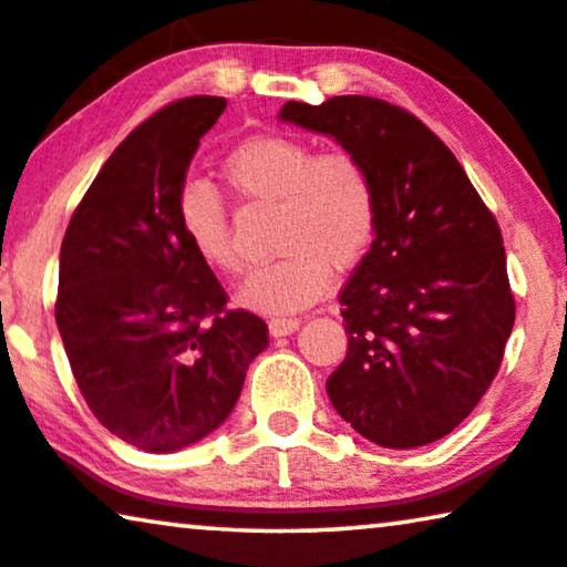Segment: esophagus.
Segmentation results:
<instances>
[{
	"instance_id": "1",
	"label": "esophagus",
	"mask_w": 567,
	"mask_h": 567,
	"mask_svg": "<svg viewBox=\"0 0 567 567\" xmlns=\"http://www.w3.org/2000/svg\"><path fill=\"white\" fill-rule=\"evenodd\" d=\"M298 326H300L298 318H272V321H269V333H272L275 339L290 337V333L298 331Z\"/></svg>"
}]
</instances>
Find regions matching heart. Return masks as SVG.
Masks as SVG:
<instances>
[{"label":"heart","instance_id":"1","mask_svg":"<svg viewBox=\"0 0 567 567\" xmlns=\"http://www.w3.org/2000/svg\"><path fill=\"white\" fill-rule=\"evenodd\" d=\"M223 177L254 203L280 205V259L257 267L236 290L238 306L290 316L313 306L331 285V267L347 272L370 251L378 230V195L367 166L347 151L316 154L306 141L259 135L230 151ZM179 228L195 257L218 275L244 269L226 205L213 187L193 182L179 195Z\"/></svg>","mask_w":567,"mask_h":567}]
</instances>
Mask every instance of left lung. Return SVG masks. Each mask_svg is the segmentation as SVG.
Here are the masks:
<instances>
[{
  "label": "left lung",
  "instance_id": "left-lung-1",
  "mask_svg": "<svg viewBox=\"0 0 567 567\" xmlns=\"http://www.w3.org/2000/svg\"><path fill=\"white\" fill-rule=\"evenodd\" d=\"M277 117L360 158L378 195L374 241L339 298L349 349L326 380L333 409L388 450L442 440L491 388L514 329L496 218L452 151L390 102L341 94Z\"/></svg>",
  "mask_w": 567,
  "mask_h": 567
}]
</instances>
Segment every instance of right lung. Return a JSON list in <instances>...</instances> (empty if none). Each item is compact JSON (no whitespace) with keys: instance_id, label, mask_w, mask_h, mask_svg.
Here are the masks:
<instances>
[{"instance_id":"obj_1","label":"right lung","mask_w":567,"mask_h":567,"mask_svg":"<svg viewBox=\"0 0 567 567\" xmlns=\"http://www.w3.org/2000/svg\"><path fill=\"white\" fill-rule=\"evenodd\" d=\"M226 100L187 97L113 151L71 215L55 323L86 405L143 452H177L230 416L267 323L226 310V292L189 249L179 195Z\"/></svg>"}]
</instances>
